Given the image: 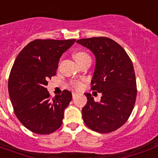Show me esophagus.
Wrapping results in <instances>:
<instances>
[{
	"mask_svg": "<svg viewBox=\"0 0 158 158\" xmlns=\"http://www.w3.org/2000/svg\"><path fill=\"white\" fill-rule=\"evenodd\" d=\"M77 95H78V94H77V93H74V92L72 93V97H73V98H76Z\"/></svg>",
	"mask_w": 158,
	"mask_h": 158,
	"instance_id": "1",
	"label": "esophagus"
}]
</instances>
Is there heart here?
Returning a JSON list of instances; mask_svg holds the SVG:
<instances>
[{"mask_svg": "<svg viewBox=\"0 0 158 158\" xmlns=\"http://www.w3.org/2000/svg\"><path fill=\"white\" fill-rule=\"evenodd\" d=\"M74 57L75 60L77 61V63L79 64H81L82 63H84V61H86L88 60H91V57L89 56L86 52L84 51H78L76 52H74ZM71 85L73 88L76 89H80L83 85V83L81 81H77V80H74V81L71 82Z\"/></svg>", "mask_w": 158, "mask_h": 158, "instance_id": "heart-1", "label": "heart"}]
</instances>
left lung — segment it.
I'll return each mask as SVG.
<instances>
[{
    "instance_id": "obj_1",
    "label": "left lung",
    "mask_w": 158,
    "mask_h": 158,
    "mask_svg": "<svg viewBox=\"0 0 158 158\" xmlns=\"http://www.w3.org/2000/svg\"><path fill=\"white\" fill-rule=\"evenodd\" d=\"M77 43L95 55L91 89L102 94L101 101L95 102L91 94H85L88 102L82 109L84 123L96 132L115 131L127 121L136 101L137 85L132 61L125 49L109 38H83Z\"/></svg>"
}]
</instances>
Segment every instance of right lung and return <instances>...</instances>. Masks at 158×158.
Listing matches in <instances>:
<instances>
[{
    "label": "right lung",
    "mask_w": 158,
    "mask_h": 158,
    "mask_svg": "<svg viewBox=\"0 0 158 158\" xmlns=\"http://www.w3.org/2000/svg\"><path fill=\"white\" fill-rule=\"evenodd\" d=\"M75 41H32L19 53L12 66L8 91L14 112L23 126L35 134L49 135L61 126L72 94L63 90L52 98L46 86L56 74L60 57Z\"/></svg>",
    "instance_id": "1"
}]
</instances>
